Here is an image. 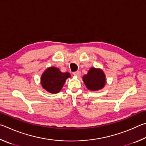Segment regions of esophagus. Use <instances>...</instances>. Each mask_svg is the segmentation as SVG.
Here are the masks:
<instances>
[{
  "label": "esophagus",
  "instance_id": "1",
  "mask_svg": "<svg viewBox=\"0 0 146 146\" xmlns=\"http://www.w3.org/2000/svg\"><path fill=\"white\" fill-rule=\"evenodd\" d=\"M73 75L75 76H77V77H78V76H80V72L79 71H76V72H73Z\"/></svg>",
  "mask_w": 146,
  "mask_h": 146
}]
</instances>
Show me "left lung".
Here are the masks:
<instances>
[{
  "instance_id": "obj_1",
  "label": "left lung",
  "mask_w": 146,
  "mask_h": 146,
  "mask_svg": "<svg viewBox=\"0 0 146 146\" xmlns=\"http://www.w3.org/2000/svg\"><path fill=\"white\" fill-rule=\"evenodd\" d=\"M83 82L89 90L97 91L103 88L106 84V76L100 68H91L87 74L83 77Z\"/></svg>"
}]
</instances>
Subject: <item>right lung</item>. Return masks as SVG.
<instances>
[{"mask_svg": "<svg viewBox=\"0 0 146 146\" xmlns=\"http://www.w3.org/2000/svg\"><path fill=\"white\" fill-rule=\"evenodd\" d=\"M68 78H70V73H63L58 68L52 66L47 68L43 73L41 84L42 87L49 93L57 94L60 92Z\"/></svg>", "mask_w": 146, "mask_h": 146, "instance_id": "1", "label": "right lung"}]
</instances>
